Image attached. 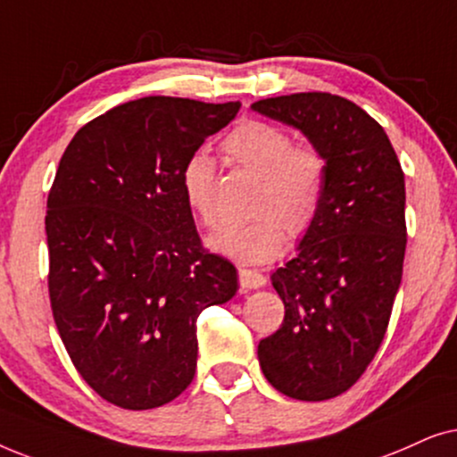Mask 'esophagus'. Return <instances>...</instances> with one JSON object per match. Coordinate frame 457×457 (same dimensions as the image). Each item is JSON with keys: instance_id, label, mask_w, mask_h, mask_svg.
<instances>
[{"instance_id": "esophagus-1", "label": "esophagus", "mask_w": 457, "mask_h": 457, "mask_svg": "<svg viewBox=\"0 0 457 457\" xmlns=\"http://www.w3.org/2000/svg\"><path fill=\"white\" fill-rule=\"evenodd\" d=\"M238 279L242 290H254L265 286V276L257 270H238Z\"/></svg>"}]
</instances>
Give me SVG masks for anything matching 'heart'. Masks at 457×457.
<instances>
[{
    "label": "heart",
    "instance_id": "obj_1",
    "mask_svg": "<svg viewBox=\"0 0 457 457\" xmlns=\"http://www.w3.org/2000/svg\"><path fill=\"white\" fill-rule=\"evenodd\" d=\"M236 165L259 178L248 223L223 225L209 236V251L242 265H259L282 253L286 236L305 234L318 217L326 192V161L313 145H295L286 129L246 120L223 139ZM186 204L204 225L217 221V167L204 150L187 156L181 169Z\"/></svg>",
    "mask_w": 457,
    "mask_h": 457
}]
</instances>
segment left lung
Wrapping results in <instances>:
<instances>
[{
	"label": "left lung",
	"mask_w": 457,
	"mask_h": 457,
	"mask_svg": "<svg viewBox=\"0 0 457 457\" xmlns=\"http://www.w3.org/2000/svg\"><path fill=\"white\" fill-rule=\"evenodd\" d=\"M254 112L295 127L326 161L320 212L271 273L284 321L259 343L286 397L324 401L360 380L385 338L405 257V179L385 129L340 96L267 97Z\"/></svg>",
	"instance_id": "8db88e82"
}]
</instances>
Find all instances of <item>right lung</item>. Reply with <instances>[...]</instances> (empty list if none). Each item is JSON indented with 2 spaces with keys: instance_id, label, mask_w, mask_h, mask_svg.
Here are the masks:
<instances>
[{
  "instance_id": "right-lung-1",
  "label": "right lung",
  "mask_w": 457,
  "mask_h": 457,
  "mask_svg": "<svg viewBox=\"0 0 457 457\" xmlns=\"http://www.w3.org/2000/svg\"><path fill=\"white\" fill-rule=\"evenodd\" d=\"M240 102L150 96L89 120L47 196L50 301L83 380L123 410L179 397L196 372V320L238 290L228 259L204 253L181 169Z\"/></svg>"
}]
</instances>
